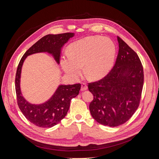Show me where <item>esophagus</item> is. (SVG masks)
Returning a JSON list of instances; mask_svg holds the SVG:
<instances>
[{
	"instance_id": "esophagus-1",
	"label": "esophagus",
	"mask_w": 159,
	"mask_h": 159,
	"mask_svg": "<svg viewBox=\"0 0 159 159\" xmlns=\"http://www.w3.org/2000/svg\"><path fill=\"white\" fill-rule=\"evenodd\" d=\"M87 89H88V86L85 84V83H82L80 90L81 91H85V90H87Z\"/></svg>"
}]
</instances>
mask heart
<instances>
[{
    "instance_id": "obj_1",
    "label": "heart",
    "mask_w": 159,
    "mask_h": 159,
    "mask_svg": "<svg viewBox=\"0 0 159 159\" xmlns=\"http://www.w3.org/2000/svg\"><path fill=\"white\" fill-rule=\"evenodd\" d=\"M116 48L108 37L90 36L74 42L69 47V53L61 59L62 68L69 77L77 80L84 73L91 80L102 79L114 65Z\"/></svg>"
}]
</instances>
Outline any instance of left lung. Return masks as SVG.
Returning a JSON list of instances; mask_svg holds the SVG:
<instances>
[{
  "label": "left lung",
  "mask_w": 159,
  "mask_h": 159,
  "mask_svg": "<svg viewBox=\"0 0 159 159\" xmlns=\"http://www.w3.org/2000/svg\"><path fill=\"white\" fill-rule=\"evenodd\" d=\"M119 53L105 77L89 83L93 95L89 104L92 117L104 126L115 127L127 122L137 110L144 84L143 67L137 54L117 37Z\"/></svg>",
  "instance_id": "1"
}]
</instances>
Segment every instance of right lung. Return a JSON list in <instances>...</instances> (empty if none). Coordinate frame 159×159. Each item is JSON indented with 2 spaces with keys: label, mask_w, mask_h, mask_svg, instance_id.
Here are the masks:
<instances>
[{
  "label": "right lung",
  "mask_w": 159,
  "mask_h": 159,
  "mask_svg": "<svg viewBox=\"0 0 159 159\" xmlns=\"http://www.w3.org/2000/svg\"><path fill=\"white\" fill-rule=\"evenodd\" d=\"M74 33L57 35H47L39 40L29 48L19 64L15 77V89L17 103L20 111L30 122L40 128H52L62 120L68 113L71 100L77 97L80 89V84L58 86L55 93L47 101L39 104H31L25 98L20 89V77L22 65L28 56L37 53H48L59 64L61 49Z\"/></svg>",
  "instance_id": "right-lung-1"
}]
</instances>
